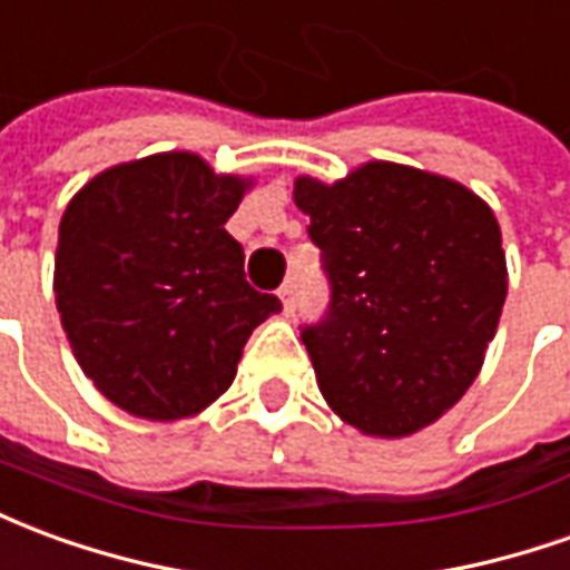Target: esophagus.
Instances as JSON below:
<instances>
[{
    "mask_svg": "<svg viewBox=\"0 0 570 570\" xmlns=\"http://www.w3.org/2000/svg\"><path fill=\"white\" fill-rule=\"evenodd\" d=\"M278 301H282V313H285V316H292L294 313V282H285V285L278 288Z\"/></svg>",
    "mask_w": 570,
    "mask_h": 570,
    "instance_id": "34e87169",
    "label": "esophagus"
}]
</instances>
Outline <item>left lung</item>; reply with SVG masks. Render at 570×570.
<instances>
[{
	"mask_svg": "<svg viewBox=\"0 0 570 570\" xmlns=\"http://www.w3.org/2000/svg\"><path fill=\"white\" fill-rule=\"evenodd\" d=\"M331 301L301 341L334 414L377 439L439 421L470 390L507 301V254L475 193L395 163L294 180Z\"/></svg>",
	"mask_w": 570,
	"mask_h": 570,
	"instance_id": "obj_1",
	"label": "left lung"
}]
</instances>
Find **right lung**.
Wrapping results in <instances>:
<instances>
[{"mask_svg": "<svg viewBox=\"0 0 570 570\" xmlns=\"http://www.w3.org/2000/svg\"><path fill=\"white\" fill-rule=\"evenodd\" d=\"M248 187L196 153H159L100 171L70 199L55 257L60 325L112 405L147 421L199 414L282 309L245 282V252L224 229Z\"/></svg>", "mask_w": 570, "mask_h": 570, "instance_id": "1", "label": "right lung"}]
</instances>
